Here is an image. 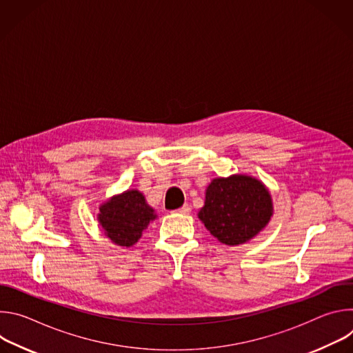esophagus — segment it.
Here are the masks:
<instances>
[{
	"instance_id": "esophagus-1",
	"label": "esophagus",
	"mask_w": 353,
	"mask_h": 353,
	"mask_svg": "<svg viewBox=\"0 0 353 353\" xmlns=\"http://www.w3.org/2000/svg\"><path fill=\"white\" fill-rule=\"evenodd\" d=\"M176 214H181V215H188L190 212H191V208H190V205H187V204H184L181 208H179V210H176L174 211Z\"/></svg>"
}]
</instances>
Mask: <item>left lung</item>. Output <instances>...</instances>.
<instances>
[{"label": "left lung", "instance_id": "obj_1", "mask_svg": "<svg viewBox=\"0 0 353 353\" xmlns=\"http://www.w3.org/2000/svg\"><path fill=\"white\" fill-rule=\"evenodd\" d=\"M274 204L265 184L248 174L214 179L205 190L198 218L210 233L226 245L256 237L271 221Z\"/></svg>", "mask_w": 353, "mask_h": 353}]
</instances>
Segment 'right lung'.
Listing matches in <instances>:
<instances>
[{
	"label": "right lung",
	"instance_id": "right-lung-1",
	"mask_svg": "<svg viewBox=\"0 0 353 353\" xmlns=\"http://www.w3.org/2000/svg\"><path fill=\"white\" fill-rule=\"evenodd\" d=\"M157 218L155 210L146 203L145 195L135 188L110 196L100 204L97 214L105 236L121 247L134 245L148 225Z\"/></svg>",
	"mask_w": 353,
	"mask_h": 353
}]
</instances>
